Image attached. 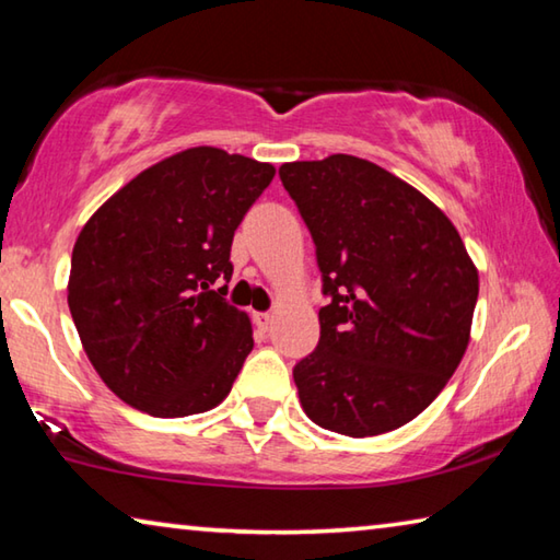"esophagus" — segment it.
<instances>
[{"instance_id":"esophagus-1","label":"esophagus","mask_w":560,"mask_h":560,"mask_svg":"<svg viewBox=\"0 0 560 560\" xmlns=\"http://www.w3.org/2000/svg\"><path fill=\"white\" fill-rule=\"evenodd\" d=\"M271 320H273L271 314H254V324H257L259 330H269Z\"/></svg>"}]
</instances>
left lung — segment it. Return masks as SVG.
<instances>
[{
  "label": "left lung",
  "mask_w": 560,
  "mask_h": 560,
  "mask_svg": "<svg viewBox=\"0 0 560 560\" xmlns=\"http://www.w3.org/2000/svg\"><path fill=\"white\" fill-rule=\"evenodd\" d=\"M316 244L328 303L314 353L293 368L318 428L373 438L415 420L469 343L479 273L428 197L353 155L279 167Z\"/></svg>",
  "instance_id": "8db88e82"
}]
</instances>
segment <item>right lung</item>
<instances>
[{
  "label": "right lung",
  "mask_w": 560,
  "mask_h": 560,
  "mask_svg": "<svg viewBox=\"0 0 560 560\" xmlns=\"http://www.w3.org/2000/svg\"><path fill=\"white\" fill-rule=\"evenodd\" d=\"M269 163L189 148L148 167L75 240L69 308L83 350L122 402L153 417L220 405L254 338L226 301L232 240L273 179Z\"/></svg>",
  "instance_id": "obj_1"
}]
</instances>
